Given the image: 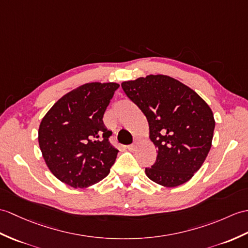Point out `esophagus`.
<instances>
[{
  "mask_svg": "<svg viewBox=\"0 0 248 248\" xmlns=\"http://www.w3.org/2000/svg\"><path fill=\"white\" fill-rule=\"evenodd\" d=\"M138 145H140V142H138V140H134L133 143H131V145L128 146V150L129 151H134L135 149L138 147Z\"/></svg>",
  "mask_w": 248,
  "mask_h": 248,
  "instance_id": "1",
  "label": "esophagus"
}]
</instances>
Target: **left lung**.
I'll return each mask as SVG.
<instances>
[{
	"label": "left lung",
	"mask_w": 248,
	"mask_h": 248,
	"mask_svg": "<svg viewBox=\"0 0 248 248\" xmlns=\"http://www.w3.org/2000/svg\"><path fill=\"white\" fill-rule=\"evenodd\" d=\"M122 88L146 116L149 138L157 148L147 176L164 187L191 180L211 148L216 122L210 107L192 89L166 75L124 81Z\"/></svg>",
	"instance_id": "1"
}]
</instances>
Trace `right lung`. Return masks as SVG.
Segmentation results:
<instances>
[{"label":"right lung","instance_id":"1","mask_svg":"<svg viewBox=\"0 0 248 248\" xmlns=\"http://www.w3.org/2000/svg\"><path fill=\"white\" fill-rule=\"evenodd\" d=\"M115 82H91L62 96L45 114L38 131L46 166L59 181L73 188H88L103 180L117 157L111 146L112 132L103 114Z\"/></svg>","mask_w":248,"mask_h":248}]
</instances>
